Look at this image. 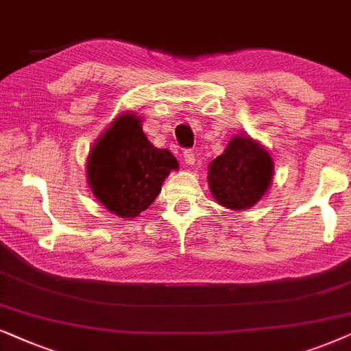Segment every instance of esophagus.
Here are the masks:
<instances>
[{"label": "esophagus", "mask_w": 351, "mask_h": 351, "mask_svg": "<svg viewBox=\"0 0 351 351\" xmlns=\"http://www.w3.org/2000/svg\"><path fill=\"white\" fill-rule=\"evenodd\" d=\"M183 157H184V163H186V165L193 167L194 163H195V157H194V154L191 152V151H186V152L183 154Z\"/></svg>", "instance_id": "1"}]
</instances>
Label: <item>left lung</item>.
Wrapping results in <instances>:
<instances>
[{"instance_id": "left-lung-1", "label": "left lung", "mask_w": 351, "mask_h": 351, "mask_svg": "<svg viewBox=\"0 0 351 351\" xmlns=\"http://www.w3.org/2000/svg\"><path fill=\"white\" fill-rule=\"evenodd\" d=\"M273 173L274 162L268 149L242 132L208 163L207 181L215 202L239 212L260 202L268 193Z\"/></svg>"}]
</instances>
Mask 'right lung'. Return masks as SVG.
Segmentation results:
<instances>
[{
  "instance_id": "obj_1",
  "label": "right lung",
  "mask_w": 351,
  "mask_h": 351,
  "mask_svg": "<svg viewBox=\"0 0 351 351\" xmlns=\"http://www.w3.org/2000/svg\"><path fill=\"white\" fill-rule=\"evenodd\" d=\"M178 160L143 132L136 112H121L97 138L86 157V181L102 207L120 218H134L162 191Z\"/></svg>"
}]
</instances>
